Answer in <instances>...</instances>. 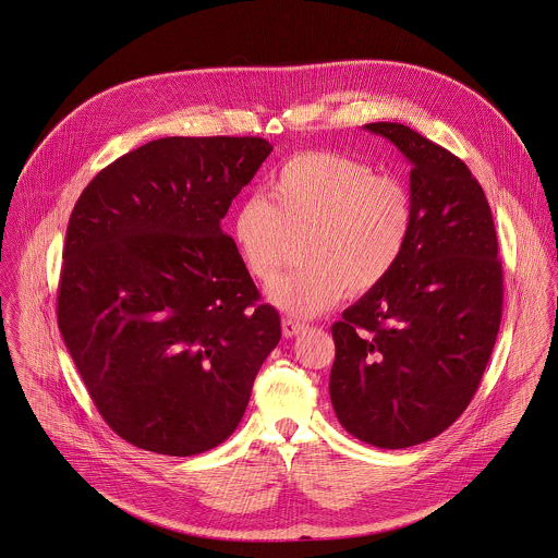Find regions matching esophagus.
I'll use <instances>...</instances> for the list:
<instances>
[{
  "instance_id": "obj_1",
  "label": "esophagus",
  "mask_w": 558,
  "mask_h": 558,
  "mask_svg": "<svg viewBox=\"0 0 558 558\" xmlns=\"http://www.w3.org/2000/svg\"><path fill=\"white\" fill-rule=\"evenodd\" d=\"M304 329H306V325L300 323V320H295V318H284V320H282V333H284V338H293V336L302 333Z\"/></svg>"
}]
</instances>
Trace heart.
I'll return each mask as SVG.
<instances>
[{"mask_svg": "<svg viewBox=\"0 0 558 558\" xmlns=\"http://www.w3.org/2000/svg\"><path fill=\"white\" fill-rule=\"evenodd\" d=\"M413 227V196L400 180L344 154L306 151L271 175L267 196L240 203L233 242L250 276L271 284L300 240L304 265L276 282L269 298L306 318L344 293L380 287L400 265Z\"/></svg>", "mask_w": 558, "mask_h": 558, "instance_id": "heart-1", "label": "heart"}]
</instances>
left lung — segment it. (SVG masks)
Listing matches in <instances>:
<instances>
[{
  "mask_svg": "<svg viewBox=\"0 0 558 558\" xmlns=\"http://www.w3.org/2000/svg\"><path fill=\"white\" fill-rule=\"evenodd\" d=\"M366 128L413 165L415 227L393 274L331 325L329 396L347 433L404 449L447 430L473 400L500 327L502 267L469 167L409 125Z\"/></svg>",
  "mask_w": 558,
  "mask_h": 558,
  "instance_id": "obj_1",
  "label": "left lung"
}]
</instances>
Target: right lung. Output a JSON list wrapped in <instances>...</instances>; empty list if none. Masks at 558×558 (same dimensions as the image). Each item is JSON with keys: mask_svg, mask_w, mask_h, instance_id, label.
<instances>
[{"mask_svg": "<svg viewBox=\"0 0 558 558\" xmlns=\"http://www.w3.org/2000/svg\"><path fill=\"white\" fill-rule=\"evenodd\" d=\"M274 147L260 136H167L81 192L68 222L58 325L102 420L162 456L227 440L280 342L220 222Z\"/></svg>", "mask_w": 558, "mask_h": 558, "instance_id": "right-lung-1", "label": "right lung"}]
</instances>
